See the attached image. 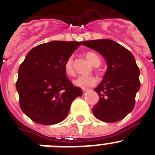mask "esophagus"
Instances as JSON below:
<instances>
[{"instance_id":"esophagus-1","label":"esophagus","mask_w":155,"mask_h":155,"mask_svg":"<svg viewBox=\"0 0 155 155\" xmlns=\"http://www.w3.org/2000/svg\"><path fill=\"white\" fill-rule=\"evenodd\" d=\"M82 91H83L84 94H85V93H86V92H88V89H82Z\"/></svg>"}]
</instances>
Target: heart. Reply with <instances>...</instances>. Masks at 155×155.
I'll return each instance as SVG.
<instances>
[{
  "label": "heart",
  "instance_id": "heart-1",
  "mask_svg": "<svg viewBox=\"0 0 155 155\" xmlns=\"http://www.w3.org/2000/svg\"><path fill=\"white\" fill-rule=\"evenodd\" d=\"M85 57L94 67H98L101 64V59L97 54L92 51H88L85 54ZM64 70L68 76L74 75V67H73V57L71 56L67 60L64 64ZM75 85L82 88H87L91 87L97 83V79L94 76H79L73 81Z\"/></svg>",
  "mask_w": 155,
  "mask_h": 155
}]
</instances>
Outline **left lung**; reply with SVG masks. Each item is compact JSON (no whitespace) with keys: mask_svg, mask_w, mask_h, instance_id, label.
Here are the masks:
<instances>
[{"mask_svg":"<svg viewBox=\"0 0 155 155\" xmlns=\"http://www.w3.org/2000/svg\"><path fill=\"white\" fill-rule=\"evenodd\" d=\"M82 45L100 53L107 65L103 80L94 89L99 101L93 107V114L103 122L121 120L134 108L140 88V71L134 56L110 39L85 41Z\"/></svg>","mask_w":155,"mask_h":155,"instance_id":"left-lung-1","label":"left lung"}]
</instances>
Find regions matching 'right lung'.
I'll list each match as a JSON object with an SVG mask.
<instances>
[{"label": "right lung", "instance_id": "obj_1", "mask_svg": "<svg viewBox=\"0 0 155 155\" xmlns=\"http://www.w3.org/2000/svg\"><path fill=\"white\" fill-rule=\"evenodd\" d=\"M82 41H52L31 49L18 70L16 88L22 112L34 122L64 120L76 97L82 95L67 76L64 64Z\"/></svg>", "mask_w": 155, "mask_h": 155}]
</instances>
